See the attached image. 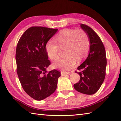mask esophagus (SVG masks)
<instances>
[{
  "label": "esophagus",
  "mask_w": 121,
  "mask_h": 121,
  "mask_svg": "<svg viewBox=\"0 0 121 121\" xmlns=\"http://www.w3.org/2000/svg\"><path fill=\"white\" fill-rule=\"evenodd\" d=\"M70 72H67V71H61V75L62 76H64V75H66L68 74Z\"/></svg>",
  "instance_id": "obj_1"
}]
</instances>
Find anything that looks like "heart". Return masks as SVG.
Masks as SVG:
<instances>
[{
  "instance_id": "heart-1",
  "label": "heart",
  "mask_w": 121,
  "mask_h": 121,
  "mask_svg": "<svg viewBox=\"0 0 121 121\" xmlns=\"http://www.w3.org/2000/svg\"><path fill=\"white\" fill-rule=\"evenodd\" d=\"M46 44L48 56L55 60L59 56L60 49L64 50V57L59 58L53 64L55 68L68 70L73 68L76 61L80 62L87 56L90 48V40L88 33L82 29L65 28L61 30Z\"/></svg>"
}]
</instances>
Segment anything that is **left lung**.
<instances>
[{"mask_svg":"<svg viewBox=\"0 0 121 121\" xmlns=\"http://www.w3.org/2000/svg\"><path fill=\"white\" fill-rule=\"evenodd\" d=\"M82 29L88 34L90 40V49L86 60L77 69L80 80L73 85L77 91L87 95L97 92L100 88L105 77L106 66V52L100 39L90 27L81 24Z\"/></svg>","mask_w":121,"mask_h":121,"instance_id":"left-lung-1","label":"left lung"}]
</instances>
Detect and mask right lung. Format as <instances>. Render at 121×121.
Wrapping results in <instances>:
<instances>
[{"label": "right lung", "mask_w": 121, "mask_h": 121, "mask_svg": "<svg viewBox=\"0 0 121 121\" xmlns=\"http://www.w3.org/2000/svg\"><path fill=\"white\" fill-rule=\"evenodd\" d=\"M57 29L32 26L25 31L17 43V72L24 90L34 99L41 100L55 91L59 71L48 72L51 64L45 46Z\"/></svg>", "instance_id": "add662e5"}]
</instances>
